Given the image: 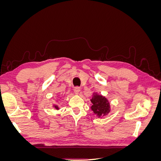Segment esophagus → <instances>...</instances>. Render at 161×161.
<instances>
[{
	"instance_id": "esophagus-1",
	"label": "esophagus",
	"mask_w": 161,
	"mask_h": 161,
	"mask_svg": "<svg viewBox=\"0 0 161 161\" xmlns=\"http://www.w3.org/2000/svg\"><path fill=\"white\" fill-rule=\"evenodd\" d=\"M80 87H79V86H76L74 89V92H75V93L76 95H79V92H80Z\"/></svg>"
}]
</instances>
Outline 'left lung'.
Segmentation results:
<instances>
[{
  "instance_id": "8db88e82",
  "label": "left lung",
  "mask_w": 161,
  "mask_h": 161,
  "mask_svg": "<svg viewBox=\"0 0 161 161\" xmlns=\"http://www.w3.org/2000/svg\"><path fill=\"white\" fill-rule=\"evenodd\" d=\"M91 109L97 117L102 118L109 114L111 111V105L109 101L105 97L94 92L91 99Z\"/></svg>"
}]
</instances>
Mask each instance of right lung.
I'll list each match as a JSON object with an SVG mask.
<instances>
[{
  "label": "right lung",
  "instance_id": "obj_1",
  "mask_svg": "<svg viewBox=\"0 0 161 161\" xmlns=\"http://www.w3.org/2000/svg\"><path fill=\"white\" fill-rule=\"evenodd\" d=\"M60 99H61V98H60ZM52 107H53V108H54L56 110H59V109H60L59 106H58V105H56V104H53V105H52Z\"/></svg>",
  "mask_w": 161,
  "mask_h": 161
}]
</instances>
